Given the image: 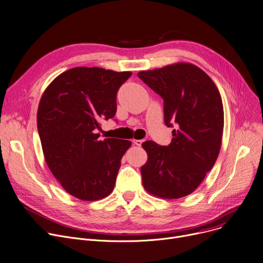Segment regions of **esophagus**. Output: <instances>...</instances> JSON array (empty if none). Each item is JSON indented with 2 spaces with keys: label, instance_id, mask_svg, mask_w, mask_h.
<instances>
[{
  "label": "esophagus",
  "instance_id": "34e87169",
  "mask_svg": "<svg viewBox=\"0 0 263 263\" xmlns=\"http://www.w3.org/2000/svg\"><path fill=\"white\" fill-rule=\"evenodd\" d=\"M143 142H144V140H133V143L134 144H136V145H138V146H141L143 144Z\"/></svg>",
  "mask_w": 263,
  "mask_h": 263
}]
</instances>
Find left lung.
<instances>
[{
  "label": "left lung",
  "mask_w": 263,
  "mask_h": 263,
  "mask_svg": "<svg viewBox=\"0 0 263 263\" xmlns=\"http://www.w3.org/2000/svg\"><path fill=\"white\" fill-rule=\"evenodd\" d=\"M138 77L163 99L164 122L174 127L172 143L142 144L148 159L141 167L145 190L160 198L177 199L193 193L218 158L224 112L213 80L199 67L178 63Z\"/></svg>",
  "instance_id": "obj_1"
}]
</instances>
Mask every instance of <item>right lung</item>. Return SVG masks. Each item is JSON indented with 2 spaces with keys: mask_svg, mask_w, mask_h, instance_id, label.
<instances>
[{
  "mask_svg": "<svg viewBox=\"0 0 263 263\" xmlns=\"http://www.w3.org/2000/svg\"><path fill=\"white\" fill-rule=\"evenodd\" d=\"M130 71L76 67L58 76L40 101L36 122L46 163L73 197L95 201L115 186L128 140H100V122L114 118L117 93Z\"/></svg>",
  "mask_w": 263,
  "mask_h": 263,
  "instance_id": "right-lung-1",
  "label": "right lung"
}]
</instances>
